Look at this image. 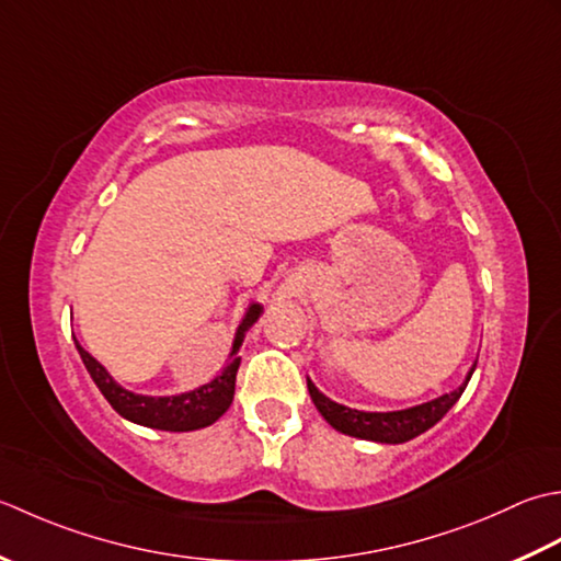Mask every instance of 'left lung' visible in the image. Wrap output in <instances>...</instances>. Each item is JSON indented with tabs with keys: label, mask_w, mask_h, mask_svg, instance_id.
Listing matches in <instances>:
<instances>
[{
	"label": "left lung",
	"mask_w": 561,
	"mask_h": 561,
	"mask_svg": "<svg viewBox=\"0 0 561 561\" xmlns=\"http://www.w3.org/2000/svg\"><path fill=\"white\" fill-rule=\"evenodd\" d=\"M474 368H477V360L472 365V370L467 373L465 382L457 387V390L431 399V402L409 407V409H397V411H360V409H351L346 404H339L334 399H329L324 392H319L310 377H307V390H310L314 407L319 409V414L327 419V424L331 428H336L339 433H346V436L360 438V440L399 445L421 436V433H426L428 428L436 426L445 414H448L457 399L462 397Z\"/></svg>",
	"instance_id": "obj_1"
}]
</instances>
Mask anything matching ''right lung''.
Segmentation results:
<instances>
[{
    "instance_id": "add662e5",
    "label": "right lung",
    "mask_w": 561,
    "mask_h": 561,
    "mask_svg": "<svg viewBox=\"0 0 561 561\" xmlns=\"http://www.w3.org/2000/svg\"><path fill=\"white\" fill-rule=\"evenodd\" d=\"M264 312V305L261 302H251L249 310L244 314L242 322H239L234 331V341H232V351L230 358H227V365L222 368L220 375H215L210 382H205L196 390L181 392V394H137L125 390L123 385L113 380L111 373L101 365L91 353H87L82 346L77 344L79 356H82L84 368L89 370L91 380L96 382V387L108 399V404L118 411L123 419L133 421L137 426H147V428H157V431H174V433H184V431H198L215 424L227 409H230L232 399H234V382H237V370L239 363H242V356H239V348L244 344L247 331L256 324V319Z\"/></svg>"
}]
</instances>
